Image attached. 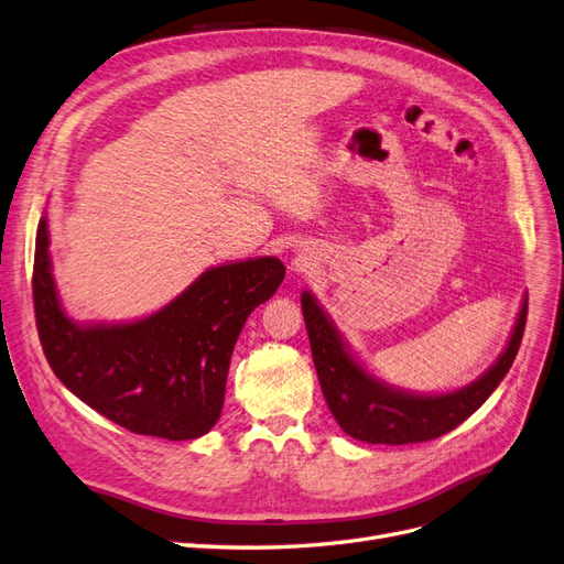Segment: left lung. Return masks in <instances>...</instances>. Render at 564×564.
Masks as SVG:
<instances>
[{
  "instance_id": "1",
  "label": "left lung",
  "mask_w": 564,
  "mask_h": 564,
  "mask_svg": "<svg viewBox=\"0 0 564 564\" xmlns=\"http://www.w3.org/2000/svg\"><path fill=\"white\" fill-rule=\"evenodd\" d=\"M302 314L321 390L337 425L349 437L368 444H415L437 440L458 427L501 384L522 343L527 302L522 304L501 359L468 388L434 397L401 392L368 376L351 359L340 335L310 293H302Z\"/></svg>"
}]
</instances>
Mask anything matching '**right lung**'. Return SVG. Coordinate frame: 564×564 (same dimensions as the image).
Returning <instances> with one entry per match:
<instances>
[{
    "label": "right lung",
    "mask_w": 564,
    "mask_h": 564,
    "mask_svg": "<svg viewBox=\"0 0 564 564\" xmlns=\"http://www.w3.org/2000/svg\"><path fill=\"white\" fill-rule=\"evenodd\" d=\"M283 276L276 257L221 264L149 318L77 326L61 310L42 217L32 302L44 357L75 397L124 430L182 442L219 421L234 345Z\"/></svg>",
    "instance_id": "add662e5"
}]
</instances>
